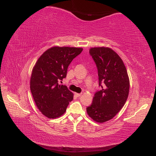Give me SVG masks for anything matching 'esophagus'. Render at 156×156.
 Here are the masks:
<instances>
[{"instance_id": "esophagus-1", "label": "esophagus", "mask_w": 156, "mask_h": 156, "mask_svg": "<svg viewBox=\"0 0 156 156\" xmlns=\"http://www.w3.org/2000/svg\"><path fill=\"white\" fill-rule=\"evenodd\" d=\"M76 95L77 97H80V96H81V95H82V94H78V93H76Z\"/></svg>"}]
</instances>
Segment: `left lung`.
<instances>
[{
    "mask_svg": "<svg viewBox=\"0 0 156 156\" xmlns=\"http://www.w3.org/2000/svg\"><path fill=\"white\" fill-rule=\"evenodd\" d=\"M90 54L96 65L99 86L87 113L94 121L104 122L113 119L126 103L130 82L126 67L121 57L109 47H94Z\"/></svg>",
    "mask_w": 156,
    "mask_h": 156,
    "instance_id": "obj_1",
    "label": "left lung"
}]
</instances>
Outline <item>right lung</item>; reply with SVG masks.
I'll list each match as a JSON object with an SVG mask.
<instances>
[{"instance_id": "obj_1", "label": "right lung", "mask_w": 156, "mask_h": 156, "mask_svg": "<svg viewBox=\"0 0 156 156\" xmlns=\"http://www.w3.org/2000/svg\"><path fill=\"white\" fill-rule=\"evenodd\" d=\"M82 50L77 47H53L44 52L35 63L30 78V90L37 108L45 117H61L73 101V94L60 82L66 78L72 61Z\"/></svg>"}]
</instances>
